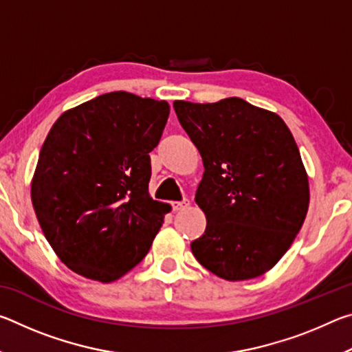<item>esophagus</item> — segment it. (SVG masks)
Instances as JSON below:
<instances>
[{"mask_svg": "<svg viewBox=\"0 0 352 352\" xmlns=\"http://www.w3.org/2000/svg\"><path fill=\"white\" fill-rule=\"evenodd\" d=\"M170 205H172V210H174V211H182V210H184V208L189 206V200L183 199L180 201H172Z\"/></svg>", "mask_w": 352, "mask_h": 352, "instance_id": "34e87169", "label": "esophagus"}]
</instances>
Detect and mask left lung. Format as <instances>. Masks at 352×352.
<instances>
[{
  "label": "left lung",
  "instance_id": "1",
  "mask_svg": "<svg viewBox=\"0 0 352 352\" xmlns=\"http://www.w3.org/2000/svg\"><path fill=\"white\" fill-rule=\"evenodd\" d=\"M174 109L205 166L195 201L206 230L190 242L195 259L228 281L261 276L287 252L307 212L294 136L275 113L239 98L175 100Z\"/></svg>",
  "mask_w": 352,
  "mask_h": 352
}]
</instances>
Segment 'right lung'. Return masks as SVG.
Instances as JSON below:
<instances>
[{
    "instance_id": "obj_1",
    "label": "right lung",
    "mask_w": 352,
    "mask_h": 352,
    "mask_svg": "<svg viewBox=\"0 0 352 352\" xmlns=\"http://www.w3.org/2000/svg\"><path fill=\"white\" fill-rule=\"evenodd\" d=\"M166 100L113 91L65 111L47 133L31 186L43 234L79 275L110 283L144 259L168 206L148 195Z\"/></svg>"
}]
</instances>
